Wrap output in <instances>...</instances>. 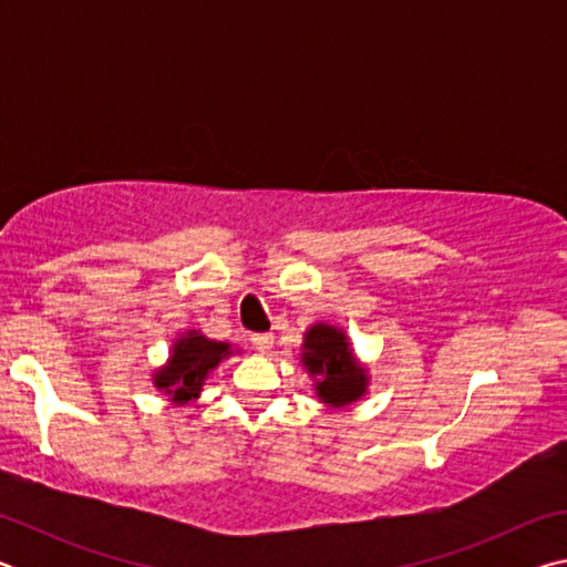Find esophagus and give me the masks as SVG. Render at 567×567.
<instances>
[{
    "mask_svg": "<svg viewBox=\"0 0 567 567\" xmlns=\"http://www.w3.org/2000/svg\"><path fill=\"white\" fill-rule=\"evenodd\" d=\"M272 344H275V338L270 332H257V334H252V348L257 350V352H270L272 350Z\"/></svg>",
    "mask_w": 567,
    "mask_h": 567,
    "instance_id": "34e87169",
    "label": "esophagus"
}]
</instances>
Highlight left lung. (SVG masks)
<instances>
[{"label": "left lung", "instance_id": "1", "mask_svg": "<svg viewBox=\"0 0 567 567\" xmlns=\"http://www.w3.org/2000/svg\"><path fill=\"white\" fill-rule=\"evenodd\" d=\"M300 362L324 405L344 408L368 392V370L354 360L348 334L332 324L318 322L305 332Z\"/></svg>", "mask_w": 567, "mask_h": 567}]
</instances>
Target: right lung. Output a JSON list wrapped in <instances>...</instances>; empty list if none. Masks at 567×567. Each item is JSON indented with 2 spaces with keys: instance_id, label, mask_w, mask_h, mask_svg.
<instances>
[{
  "instance_id": "add662e5",
  "label": "right lung",
  "mask_w": 567,
  "mask_h": 567,
  "mask_svg": "<svg viewBox=\"0 0 567 567\" xmlns=\"http://www.w3.org/2000/svg\"><path fill=\"white\" fill-rule=\"evenodd\" d=\"M229 354H233V348L227 342L209 340L203 332L189 330L172 344L167 364L155 370L152 382L157 390L169 395L175 405H187V402L199 398L209 372Z\"/></svg>"
}]
</instances>
